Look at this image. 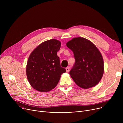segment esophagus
Instances as JSON below:
<instances>
[{
	"label": "esophagus",
	"mask_w": 123,
	"mask_h": 123,
	"mask_svg": "<svg viewBox=\"0 0 123 123\" xmlns=\"http://www.w3.org/2000/svg\"><path fill=\"white\" fill-rule=\"evenodd\" d=\"M66 72H68L69 71V70H70L69 67H67V68H66Z\"/></svg>",
	"instance_id": "obj_1"
}]
</instances>
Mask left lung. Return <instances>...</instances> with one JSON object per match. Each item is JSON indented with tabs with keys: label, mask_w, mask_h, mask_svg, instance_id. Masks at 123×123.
<instances>
[{
	"label": "left lung",
	"mask_w": 123,
	"mask_h": 123,
	"mask_svg": "<svg viewBox=\"0 0 123 123\" xmlns=\"http://www.w3.org/2000/svg\"><path fill=\"white\" fill-rule=\"evenodd\" d=\"M67 46L74 53L75 62L69 74L75 83L84 89L98 84L104 73V61L99 50L87 39L74 38Z\"/></svg>",
	"instance_id": "left-lung-1"
}]
</instances>
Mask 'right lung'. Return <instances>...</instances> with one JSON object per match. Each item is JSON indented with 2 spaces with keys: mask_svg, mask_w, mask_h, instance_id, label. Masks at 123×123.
Segmentation results:
<instances>
[{
  "mask_svg": "<svg viewBox=\"0 0 123 123\" xmlns=\"http://www.w3.org/2000/svg\"><path fill=\"white\" fill-rule=\"evenodd\" d=\"M61 42L56 39L45 41L30 55L26 66V75L30 85L40 92L54 89L66 69L61 67L57 52Z\"/></svg>",
  "mask_w": 123,
  "mask_h": 123,
  "instance_id": "right-lung-1",
  "label": "right lung"
}]
</instances>
